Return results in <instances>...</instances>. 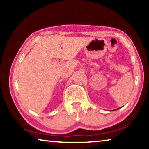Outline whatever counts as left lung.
Here are the masks:
<instances>
[{
  "label": "left lung",
  "mask_w": 149,
  "mask_h": 149,
  "mask_svg": "<svg viewBox=\"0 0 149 149\" xmlns=\"http://www.w3.org/2000/svg\"><path fill=\"white\" fill-rule=\"evenodd\" d=\"M119 108H117V109H115V110H114V111H115V110H118V109H119Z\"/></svg>",
  "instance_id": "obj_1"
}]
</instances>
